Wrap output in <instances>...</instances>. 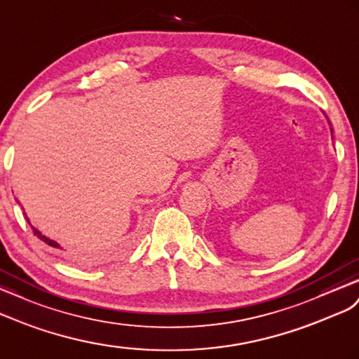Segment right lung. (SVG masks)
Here are the masks:
<instances>
[{
	"instance_id": "1",
	"label": "right lung",
	"mask_w": 359,
	"mask_h": 359,
	"mask_svg": "<svg viewBox=\"0 0 359 359\" xmlns=\"http://www.w3.org/2000/svg\"><path fill=\"white\" fill-rule=\"evenodd\" d=\"M27 222H29V219H27ZM29 224H30V222H29ZM32 229H33V233H34L36 236H38L41 241H43L45 244H48V245H51V247H56V249H57L59 244H57L56 241H53V240H50V238H47L45 235H42V233L38 231V229H34L33 226H32Z\"/></svg>"
}]
</instances>
